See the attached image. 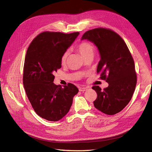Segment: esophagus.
Here are the masks:
<instances>
[{
  "mask_svg": "<svg viewBox=\"0 0 152 152\" xmlns=\"http://www.w3.org/2000/svg\"><path fill=\"white\" fill-rule=\"evenodd\" d=\"M87 88H87V87H81L79 88V91L80 92H84V91H86L87 90Z\"/></svg>",
  "mask_w": 152,
  "mask_h": 152,
  "instance_id": "1",
  "label": "esophagus"
}]
</instances>
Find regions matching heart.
Wrapping results in <instances>:
<instances>
[{
    "instance_id": "obj_1",
    "label": "heart",
    "mask_w": 152,
    "mask_h": 152,
    "mask_svg": "<svg viewBox=\"0 0 152 152\" xmlns=\"http://www.w3.org/2000/svg\"><path fill=\"white\" fill-rule=\"evenodd\" d=\"M77 50L81 54V55L83 56L84 58L88 55L90 54H94V48L93 47L87 42H82L77 47ZM69 55V51H66L64 54L62 55L61 61V64H65L66 60L67 59V57Z\"/></svg>"
}]
</instances>
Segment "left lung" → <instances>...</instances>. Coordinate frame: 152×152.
Instances as JSON below:
<instances>
[{
    "label": "left lung",
    "instance_id": "1",
    "mask_svg": "<svg viewBox=\"0 0 152 152\" xmlns=\"http://www.w3.org/2000/svg\"><path fill=\"white\" fill-rule=\"evenodd\" d=\"M81 40H87L97 47L100 56L97 72H102L101 78L108 83L103 90L99 86L92 87L98 94L95 108L107 115L118 113L130 102L137 83L129 49L119 34L105 28L89 30Z\"/></svg>",
    "mask_w": 152,
    "mask_h": 152
}]
</instances>
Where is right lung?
Returning a JSON list of instances; mask_svg holds the SVG:
<instances>
[{
    "label": "right lung",
    "instance_id": "right-lung-1",
    "mask_svg": "<svg viewBox=\"0 0 152 152\" xmlns=\"http://www.w3.org/2000/svg\"><path fill=\"white\" fill-rule=\"evenodd\" d=\"M79 32H44L34 39L26 53L23 83L34 110L43 119L57 121L68 113L78 88L72 83L62 88L53 83L61 68L62 55Z\"/></svg>",
    "mask_w": 152,
    "mask_h": 152
}]
</instances>
